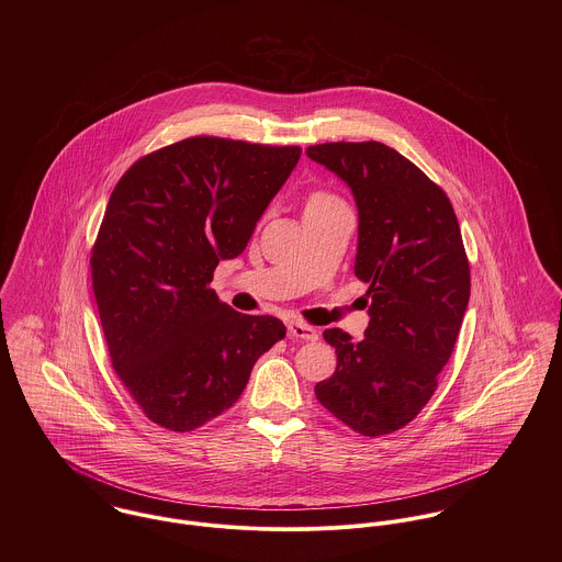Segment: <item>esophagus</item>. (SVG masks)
<instances>
[{
	"label": "esophagus",
	"mask_w": 562,
	"mask_h": 562,
	"mask_svg": "<svg viewBox=\"0 0 562 562\" xmlns=\"http://www.w3.org/2000/svg\"><path fill=\"white\" fill-rule=\"evenodd\" d=\"M288 335H290L292 339H305V341L318 339V330H316L314 326H310V324H303V322H292V324L288 326Z\"/></svg>",
	"instance_id": "34e87169"
}]
</instances>
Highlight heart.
Wrapping results in <instances>:
<instances>
[{"instance_id":"b5f03b06","label":"heart","mask_w":562,"mask_h":562,"mask_svg":"<svg viewBox=\"0 0 562 562\" xmlns=\"http://www.w3.org/2000/svg\"><path fill=\"white\" fill-rule=\"evenodd\" d=\"M326 201H335L333 196H328V194H322V192H318V194H314L312 199H310V203L307 205H316V203H326Z\"/></svg>"}]
</instances>
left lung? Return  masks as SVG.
<instances>
[{
  "label": "left lung",
  "instance_id": "8db88e82",
  "mask_svg": "<svg viewBox=\"0 0 562 562\" xmlns=\"http://www.w3.org/2000/svg\"><path fill=\"white\" fill-rule=\"evenodd\" d=\"M307 158L352 192L355 274L370 285L361 341L326 328L337 368L316 398L366 437L408 424L430 401L470 303V263L446 192L381 143H326Z\"/></svg>",
  "mask_w": 562,
  "mask_h": 562
}]
</instances>
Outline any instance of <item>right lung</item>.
<instances>
[{"mask_svg":"<svg viewBox=\"0 0 562 562\" xmlns=\"http://www.w3.org/2000/svg\"><path fill=\"white\" fill-rule=\"evenodd\" d=\"M299 147L196 136L136 161L92 248V290L112 368L168 430L203 426L240 398L283 322L246 316L210 290L299 164Z\"/></svg>","mask_w":562,"mask_h":562,"instance_id":"1","label":"right lung"}]
</instances>
